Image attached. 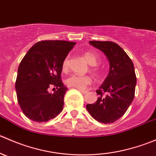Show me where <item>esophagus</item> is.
<instances>
[{
  "label": "esophagus",
  "instance_id": "esophagus-1",
  "mask_svg": "<svg viewBox=\"0 0 156 156\" xmlns=\"http://www.w3.org/2000/svg\"><path fill=\"white\" fill-rule=\"evenodd\" d=\"M80 91H81V93H82L83 94H87L88 93V91H87V90H79Z\"/></svg>",
  "mask_w": 156,
  "mask_h": 156
}]
</instances>
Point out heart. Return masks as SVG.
I'll use <instances>...</instances> for the list:
<instances>
[{
    "instance_id": "b5f03b06",
    "label": "heart",
    "mask_w": 156,
    "mask_h": 156,
    "mask_svg": "<svg viewBox=\"0 0 156 156\" xmlns=\"http://www.w3.org/2000/svg\"><path fill=\"white\" fill-rule=\"evenodd\" d=\"M84 56L88 63L92 66V70L94 72L97 71L96 65L98 63L99 61L98 54L94 53V52H86V53H84ZM69 61H70L69 60V56H67L62 62V69L64 72H66L69 69ZM91 82H92V78L88 75H76V74L70 75L66 80V84H67V86L70 87L77 88L78 90L84 89Z\"/></svg>"
}]
</instances>
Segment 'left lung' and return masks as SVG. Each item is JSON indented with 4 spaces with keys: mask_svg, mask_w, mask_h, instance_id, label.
<instances>
[{
    "mask_svg": "<svg viewBox=\"0 0 156 156\" xmlns=\"http://www.w3.org/2000/svg\"><path fill=\"white\" fill-rule=\"evenodd\" d=\"M104 53L109 62V72L97 90V102L86 106L90 115L103 124L113 123L124 115L135 94L136 78L133 63L119 44L112 41H89Z\"/></svg>",
    "mask_w": 156,
    "mask_h": 156,
    "instance_id": "left-lung-1",
    "label": "left lung"
}]
</instances>
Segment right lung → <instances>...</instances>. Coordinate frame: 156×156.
Instances as JSON below:
<instances>
[{
    "label": "right lung",
    "instance_id": "obj_1",
    "mask_svg": "<svg viewBox=\"0 0 156 156\" xmlns=\"http://www.w3.org/2000/svg\"><path fill=\"white\" fill-rule=\"evenodd\" d=\"M75 44L41 41L22 59L15 87L19 104L28 119L46 122L61 112L67 90L61 80L62 64ZM52 87L57 89L53 94L48 92Z\"/></svg>",
    "mask_w": 156,
    "mask_h": 156
}]
</instances>
